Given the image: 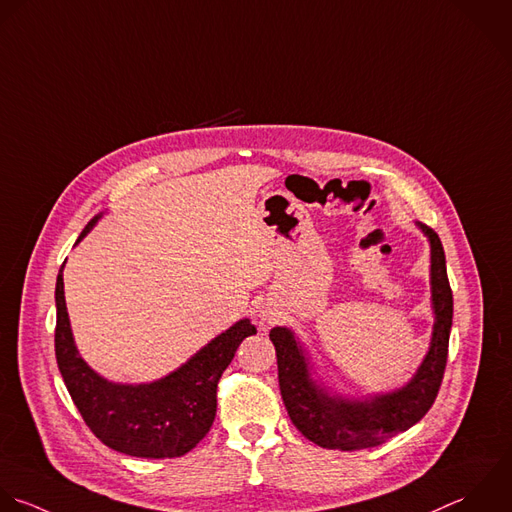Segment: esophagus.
<instances>
[{
    "label": "esophagus",
    "instance_id": "34e87169",
    "mask_svg": "<svg viewBox=\"0 0 512 512\" xmlns=\"http://www.w3.org/2000/svg\"><path fill=\"white\" fill-rule=\"evenodd\" d=\"M257 317H259V321H261V323L271 325V323H275V321H277L279 313H277V309H275L271 303H263V305L259 307V311H257Z\"/></svg>",
    "mask_w": 512,
    "mask_h": 512
}]
</instances>
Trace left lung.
Masks as SVG:
<instances>
[{
    "label": "left lung",
    "instance_id": "obj_1",
    "mask_svg": "<svg viewBox=\"0 0 512 512\" xmlns=\"http://www.w3.org/2000/svg\"><path fill=\"white\" fill-rule=\"evenodd\" d=\"M431 245V307L435 315L429 351L411 381L389 393L347 399L317 377L309 351L289 327H273L279 389L293 425L323 449L359 451L377 447L417 425L433 407L449 353L453 291L439 235L415 223Z\"/></svg>",
    "mask_w": 512,
    "mask_h": 512
}]
</instances>
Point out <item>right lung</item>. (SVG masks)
<instances>
[{
    "instance_id": "add662e5",
    "label": "right lung",
    "mask_w": 512,
    "mask_h": 512,
    "mask_svg": "<svg viewBox=\"0 0 512 512\" xmlns=\"http://www.w3.org/2000/svg\"><path fill=\"white\" fill-rule=\"evenodd\" d=\"M101 217L103 213L85 225L75 245ZM63 265L55 283V359L85 425L103 445L131 457L173 459L189 453L209 433L217 413V383L241 341L257 333L255 325L249 319L237 321L157 381L113 383L95 373L75 347L65 307Z\"/></svg>"
}]
</instances>
